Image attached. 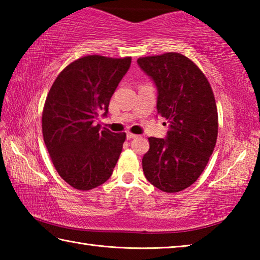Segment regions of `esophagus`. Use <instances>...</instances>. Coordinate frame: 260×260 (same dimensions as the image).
<instances>
[{
    "label": "esophagus",
    "mask_w": 260,
    "mask_h": 260,
    "mask_svg": "<svg viewBox=\"0 0 260 260\" xmlns=\"http://www.w3.org/2000/svg\"><path fill=\"white\" fill-rule=\"evenodd\" d=\"M127 139L128 140H132V139H135V138H138V135H135V134H133V133H127Z\"/></svg>",
    "instance_id": "obj_1"
}]
</instances>
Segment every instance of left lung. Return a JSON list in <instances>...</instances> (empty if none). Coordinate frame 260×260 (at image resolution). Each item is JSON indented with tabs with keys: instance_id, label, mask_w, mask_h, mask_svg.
Instances as JSON below:
<instances>
[{
	"instance_id": "obj_1",
	"label": "left lung",
	"mask_w": 260,
	"mask_h": 260,
	"mask_svg": "<svg viewBox=\"0 0 260 260\" xmlns=\"http://www.w3.org/2000/svg\"><path fill=\"white\" fill-rule=\"evenodd\" d=\"M138 64L157 87V113L170 122L165 139L149 138L144 175L162 191H181L200 178L217 142L212 88L199 67L178 52L141 57Z\"/></svg>"
}]
</instances>
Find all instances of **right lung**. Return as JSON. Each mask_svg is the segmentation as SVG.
<instances>
[{
	"instance_id": "obj_1",
	"label": "right lung",
	"mask_w": 260,
	"mask_h": 260,
	"mask_svg": "<svg viewBox=\"0 0 260 260\" xmlns=\"http://www.w3.org/2000/svg\"><path fill=\"white\" fill-rule=\"evenodd\" d=\"M132 58L89 55L61 71L48 93L42 112L46 147L60 178L79 190H90L111 177L126 133L101 128L116 88Z\"/></svg>"
}]
</instances>
